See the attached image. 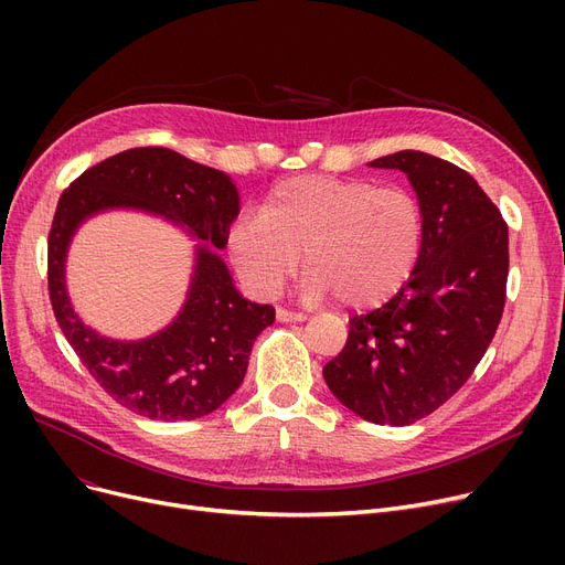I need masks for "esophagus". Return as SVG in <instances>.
Instances as JSON below:
<instances>
[{"label": "esophagus", "mask_w": 565, "mask_h": 565, "mask_svg": "<svg viewBox=\"0 0 565 565\" xmlns=\"http://www.w3.org/2000/svg\"><path fill=\"white\" fill-rule=\"evenodd\" d=\"M277 320H281V322H302V320H307V316L300 313V311H290V309L279 307L277 309Z\"/></svg>", "instance_id": "1"}]
</instances>
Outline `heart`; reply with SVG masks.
I'll use <instances>...</instances> for the list:
<instances>
[{
	"instance_id": "heart-1",
	"label": "heart",
	"mask_w": 565,
	"mask_h": 565,
	"mask_svg": "<svg viewBox=\"0 0 565 565\" xmlns=\"http://www.w3.org/2000/svg\"><path fill=\"white\" fill-rule=\"evenodd\" d=\"M233 265L260 295H277L313 270L307 298L337 295L350 309H375L407 284L424 247V211L403 188L364 178L295 175L265 194L260 213L237 217L226 235Z\"/></svg>"
}]
</instances>
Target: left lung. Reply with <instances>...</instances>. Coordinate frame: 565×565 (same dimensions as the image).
Instances as JSON below:
<instances>
[{
    "label": "left lung",
    "instance_id": "obj_1",
    "mask_svg": "<svg viewBox=\"0 0 565 565\" xmlns=\"http://www.w3.org/2000/svg\"><path fill=\"white\" fill-rule=\"evenodd\" d=\"M369 164L407 173L424 211V247L387 305L350 318L345 348L322 375L362 419L409 426L447 403L483 360L507 302L509 226L447 160L398 151Z\"/></svg>",
    "mask_w": 565,
    "mask_h": 565
}]
</instances>
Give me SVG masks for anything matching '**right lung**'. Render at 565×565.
I'll return each instance as SVG.
<instances>
[{
  "mask_svg": "<svg viewBox=\"0 0 565 565\" xmlns=\"http://www.w3.org/2000/svg\"><path fill=\"white\" fill-rule=\"evenodd\" d=\"M107 206H139L185 223L206 245L226 247L237 190L217 169L160 146L130 148L86 169L64 190L47 235V290L54 318L100 387L135 414L188 422L217 409L247 373L256 337L275 322V307L237 295L224 260L202 246L184 311L151 340L121 344L84 329L63 286L74 228Z\"/></svg>",
  "mask_w": 565,
  "mask_h": 565,
  "instance_id": "right-lung-1",
  "label": "right lung"
}]
</instances>
